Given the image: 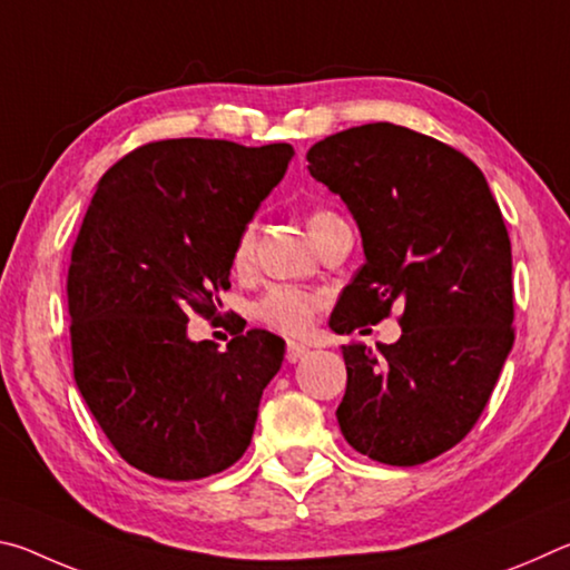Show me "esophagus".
<instances>
[{
	"instance_id": "34e87169",
	"label": "esophagus",
	"mask_w": 570,
	"mask_h": 570,
	"mask_svg": "<svg viewBox=\"0 0 570 570\" xmlns=\"http://www.w3.org/2000/svg\"><path fill=\"white\" fill-rule=\"evenodd\" d=\"M306 354H308V346L298 344V342H286V362L294 364V362H298Z\"/></svg>"
}]
</instances>
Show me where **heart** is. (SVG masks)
Wrapping results in <instances>:
<instances>
[{"instance_id": "obj_1", "label": "heart", "mask_w": 570, "mask_h": 570, "mask_svg": "<svg viewBox=\"0 0 570 570\" xmlns=\"http://www.w3.org/2000/svg\"><path fill=\"white\" fill-rule=\"evenodd\" d=\"M326 216V210H316V214L308 216V230H312L316 224H322ZM250 250H254V226H246L240 230L234 250H230V266H234L236 274H246L250 266ZM324 308V294L314 292V288L306 286H296V284H274L268 286L266 292L258 296V302L254 306V316L268 330H274L278 334L286 336H302L316 320Z\"/></svg>"}]
</instances>
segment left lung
Returning a JSON list of instances; mask_svg holds the SVG:
<instances>
[{
  "instance_id": "8db88e82",
  "label": "left lung",
  "mask_w": 570,
  "mask_h": 570,
  "mask_svg": "<svg viewBox=\"0 0 570 570\" xmlns=\"http://www.w3.org/2000/svg\"><path fill=\"white\" fill-rule=\"evenodd\" d=\"M306 160L352 210L366 258L330 326L352 334L402 312L394 344L342 346V435L384 465H420L468 435L513 350L503 214L475 163L402 125L330 135Z\"/></svg>"
}]
</instances>
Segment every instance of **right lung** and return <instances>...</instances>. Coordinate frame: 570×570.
<instances>
[{
  "mask_svg": "<svg viewBox=\"0 0 570 570\" xmlns=\"http://www.w3.org/2000/svg\"><path fill=\"white\" fill-rule=\"evenodd\" d=\"M294 148L176 138L105 173L67 274L72 370L110 445L163 480H200L244 455L284 340L240 332L218 352L188 340L216 316L230 250L284 178Z\"/></svg>",
  "mask_w": 570,
  "mask_h": 570,
  "instance_id": "obj_1",
  "label": "right lung"
}]
</instances>
